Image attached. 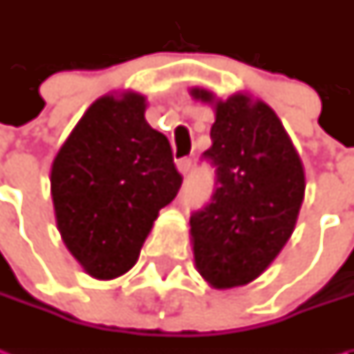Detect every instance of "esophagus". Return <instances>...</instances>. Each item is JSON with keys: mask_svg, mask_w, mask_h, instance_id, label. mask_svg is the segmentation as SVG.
<instances>
[{"mask_svg": "<svg viewBox=\"0 0 354 354\" xmlns=\"http://www.w3.org/2000/svg\"><path fill=\"white\" fill-rule=\"evenodd\" d=\"M177 169H179V173H181V175H187V173H189V169H191V159H189V157L179 159V161H177Z\"/></svg>", "mask_w": 354, "mask_h": 354, "instance_id": "34e87169", "label": "esophagus"}]
</instances>
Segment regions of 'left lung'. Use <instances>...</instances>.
<instances>
[{
    "label": "left lung",
    "instance_id": "1",
    "mask_svg": "<svg viewBox=\"0 0 354 354\" xmlns=\"http://www.w3.org/2000/svg\"><path fill=\"white\" fill-rule=\"evenodd\" d=\"M195 100L214 108L212 145L216 167L212 201L191 216L198 274L216 290L262 276L292 236L306 195L299 153L276 112L236 92L226 100L191 88Z\"/></svg>",
    "mask_w": 354,
    "mask_h": 354
}]
</instances>
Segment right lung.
Masks as SVG:
<instances>
[{"label":"right lung","mask_w":354,"mask_h":354,"mask_svg":"<svg viewBox=\"0 0 354 354\" xmlns=\"http://www.w3.org/2000/svg\"><path fill=\"white\" fill-rule=\"evenodd\" d=\"M126 90L90 104L50 167L57 228L82 270L114 279L133 268L159 211L181 187L167 138Z\"/></svg>","instance_id":"add662e5"}]
</instances>
